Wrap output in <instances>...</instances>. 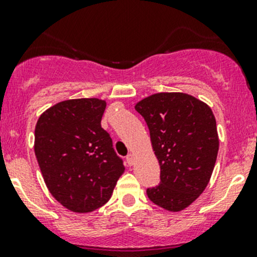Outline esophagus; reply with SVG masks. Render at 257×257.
Wrapping results in <instances>:
<instances>
[{
    "label": "esophagus",
    "instance_id": "obj_1",
    "mask_svg": "<svg viewBox=\"0 0 257 257\" xmlns=\"http://www.w3.org/2000/svg\"><path fill=\"white\" fill-rule=\"evenodd\" d=\"M134 160H136V159H134L133 154H129L128 157H126V163H128V165H131V167L134 164Z\"/></svg>",
    "mask_w": 257,
    "mask_h": 257
}]
</instances>
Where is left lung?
I'll list each match as a JSON object with an SVG mask.
<instances>
[{
	"label": "left lung",
	"mask_w": 257,
	"mask_h": 257,
	"mask_svg": "<svg viewBox=\"0 0 257 257\" xmlns=\"http://www.w3.org/2000/svg\"><path fill=\"white\" fill-rule=\"evenodd\" d=\"M150 132L160 184L147 189L155 205L172 212L188 208L208 186L219 136L211 108L180 92L155 93L136 104Z\"/></svg>",
	"instance_id": "8db88e82"
}]
</instances>
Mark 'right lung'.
I'll use <instances>...</instances> for the list:
<instances>
[{"label":"right lung","instance_id":"add662e5","mask_svg":"<svg viewBox=\"0 0 257 257\" xmlns=\"http://www.w3.org/2000/svg\"><path fill=\"white\" fill-rule=\"evenodd\" d=\"M105 100L68 99L41 114L35 154L49 193L66 209L94 211L112 196L125 168L102 128Z\"/></svg>","mask_w":257,"mask_h":257}]
</instances>
